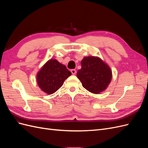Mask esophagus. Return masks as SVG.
I'll use <instances>...</instances> for the list:
<instances>
[{
  "mask_svg": "<svg viewBox=\"0 0 148 148\" xmlns=\"http://www.w3.org/2000/svg\"><path fill=\"white\" fill-rule=\"evenodd\" d=\"M70 71H71V73H72V75H75L76 73H77V71H76L75 69H71L70 70Z\"/></svg>",
  "mask_w": 148,
  "mask_h": 148,
  "instance_id": "34e87169",
  "label": "esophagus"
}]
</instances>
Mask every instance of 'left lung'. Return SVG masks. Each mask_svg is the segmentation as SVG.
Segmentation results:
<instances>
[{"label":"left lung","instance_id":"obj_1","mask_svg":"<svg viewBox=\"0 0 148 148\" xmlns=\"http://www.w3.org/2000/svg\"><path fill=\"white\" fill-rule=\"evenodd\" d=\"M82 69L77 73L82 86L93 94H99L109 86L112 74L109 66L98 57H85L81 62Z\"/></svg>","mask_w":148,"mask_h":148}]
</instances>
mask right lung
<instances>
[{
    "instance_id": "1",
    "label": "right lung",
    "mask_w": 148,
    "mask_h": 148,
    "mask_svg": "<svg viewBox=\"0 0 148 148\" xmlns=\"http://www.w3.org/2000/svg\"><path fill=\"white\" fill-rule=\"evenodd\" d=\"M71 75L66 67L56 59L49 60L37 73L39 87L48 95L56 92Z\"/></svg>"
}]
</instances>
